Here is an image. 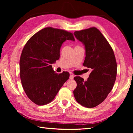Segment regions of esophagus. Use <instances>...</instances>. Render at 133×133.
<instances>
[{
	"label": "esophagus",
	"instance_id": "obj_1",
	"mask_svg": "<svg viewBox=\"0 0 133 133\" xmlns=\"http://www.w3.org/2000/svg\"><path fill=\"white\" fill-rule=\"evenodd\" d=\"M74 78V75H72V74H70V79H72Z\"/></svg>",
	"mask_w": 133,
	"mask_h": 133
}]
</instances>
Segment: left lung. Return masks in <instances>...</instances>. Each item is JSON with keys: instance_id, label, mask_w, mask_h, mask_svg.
I'll list each match as a JSON object with an SVG mask.
<instances>
[{"instance_id": "left-lung-1", "label": "left lung", "mask_w": 133, "mask_h": 133, "mask_svg": "<svg viewBox=\"0 0 133 133\" xmlns=\"http://www.w3.org/2000/svg\"><path fill=\"white\" fill-rule=\"evenodd\" d=\"M74 35L84 45L83 66L91 69V72L87 81L74 77L77 86L73 92L78 103L92 108L103 102L113 87L117 77L116 59L111 46L96 27L75 31Z\"/></svg>"}]
</instances>
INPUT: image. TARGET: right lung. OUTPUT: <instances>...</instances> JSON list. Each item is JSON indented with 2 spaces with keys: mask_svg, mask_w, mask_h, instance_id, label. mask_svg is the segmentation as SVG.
<instances>
[{
  "mask_svg": "<svg viewBox=\"0 0 133 133\" xmlns=\"http://www.w3.org/2000/svg\"><path fill=\"white\" fill-rule=\"evenodd\" d=\"M75 41L72 33L63 30L46 27L31 37L22 50L20 58V77L24 91L36 104L51 102L70 74H57L51 64L58 60L62 43Z\"/></svg>",
  "mask_w": 133,
  "mask_h": 133,
  "instance_id": "right-lung-1",
  "label": "right lung"
}]
</instances>
